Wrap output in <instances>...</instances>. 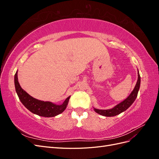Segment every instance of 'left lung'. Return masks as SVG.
Segmentation results:
<instances>
[{
	"instance_id": "obj_1",
	"label": "left lung",
	"mask_w": 159,
	"mask_h": 159,
	"mask_svg": "<svg viewBox=\"0 0 159 159\" xmlns=\"http://www.w3.org/2000/svg\"><path fill=\"white\" fill-rule=\"evenodd\" d=\"M140 84H141V77L138 70V80L137 81V84L135 86H134V88L132 91V92L128 96L127 98L123 100L122 102L117 104V105H115V106L112 109H98L93 108L94 111L97 113L105 117H113V116H116V115L120 113H121L122 112L125 111H126L130 106H131L134 102V100L136 99L139 88H140Z\"/></svg>"
}]
</instances>
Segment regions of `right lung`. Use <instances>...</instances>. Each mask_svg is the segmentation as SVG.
Instances as JSON below:
<instances>
[{"label": "right lung", "mask_w": 159, "mask_h": 159, "mask_svg": "<svg viewBox=\"0 0 159 159\" xmlns=\"http://www.w3.org/2000/svg\"><path fill=\"white\" fill-rule=\"evenodd\" d=\"M14 85H15L16 93L21 103L30 112L41 117H52L61 113L67 107L70 98V96H69L64 103L60 105H56L50 102H44L34 98L26 92L19 84L18 81V71H16L14 75Z\"/></svg>", "instance_id": "right-lung-1"}]
</instances>
